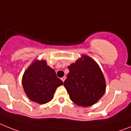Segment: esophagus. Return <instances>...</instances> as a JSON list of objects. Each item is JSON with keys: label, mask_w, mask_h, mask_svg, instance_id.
I'll use <instances>...</instances> for the list:
<instances>
[{"label": "esophagus", "mask_w": 131, "mask_h": 131, "mask_svg": "<svg viewBox=\"0 0 131 131\" xmlns=\"http://www.w3.org/2000/svg\"><path fill=\"white\" fill-rule=\"evenodd\" d=\"M65 79H66V77H63L62 78H61V80H62V81L63 82H64V80H65Z\"/></svg>", "instance_id": "34e87169"}]
</instances>
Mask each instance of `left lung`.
Wrapping results in <instances>:
<instances>
[{
    "label": "left lung",
    "mask_w": 131,
    "mask_h": 131,
    "mask_svg": "<svg viewBox=\"0 0 131 131\" xmlns=\"http://www.w3.org/2000/svg\"><path fill=\"white\" fill-rule=\"evenodd\" d=\"M68 67L64 86L72 102L82 107L94 105L105 94V80L98 64L86 55Z\"/></svg>",
    "instance_id": "8db88e82"
}]
</instances>
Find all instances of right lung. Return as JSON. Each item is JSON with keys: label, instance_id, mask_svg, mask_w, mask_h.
I'll return each instance as SVG.
<instances>
[{"label": "right lung", "instance_id": "1", "mask_svg": "<svg viewBox=\"0 0 131 131\" xmlns=\"http://www.w3.org/2000/svg\"><path fill=\"white\" fill-rule=\"evenodd\" d=\"M63 82L45 61H36L26 70L22 85L26 95L32 102L44 104L53 99L57 88Z\"/></svg>", "mask_w": 131, "mask_h": 131}]
</instances>
